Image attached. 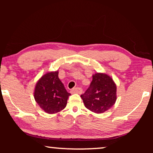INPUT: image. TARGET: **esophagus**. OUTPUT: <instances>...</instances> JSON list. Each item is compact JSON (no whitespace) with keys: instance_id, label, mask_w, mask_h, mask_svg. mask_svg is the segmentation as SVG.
Returning a JSON list of instances; mask_svg holds the SVG:
<instances>
[{"instance_id":"34e87169","label":"esophagus","mask_w":153,"mask_h":153,"mask_svg":"<svg viewBox=\"0 0 153 153\" xmlns=\"http://www.w3.org/2000/svg\"><path fill=\"white\" fill-rule=\"evenodd\" d=\"M82 88H79V87H76L74 88L71 89V93H78V94H80V93L82 92Z\"/></svg>"}]
</instances>
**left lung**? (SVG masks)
<instances>
[{
  "label": "left lung",
  "instance_id": "8db88e82",
  "mask_svg": "<svg viewBox=\"0 0 153 153\" xmlns=\"http://www.w3.org/2000/svg\"><path fill=\"white\" fill-rule=\"evenodd\" d=\"M116 89L115 83L110 76L97 73L93 75L90 86L81 94V98L88 109L96 113H102L115 102Z\"/></svg>",
  "mask_w": 153,
  "mask_h": 153
}]
</instances>
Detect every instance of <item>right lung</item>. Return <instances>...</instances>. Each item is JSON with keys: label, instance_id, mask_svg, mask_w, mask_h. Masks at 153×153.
Segmentation results:
<instances>
[{"label": "right lung", "instance_id": "right-lung-1", "mask_svg": "<svg viewBox=\"0 0 153 153\" xmlns=\"http://www.w3.org/2000/svg\"><path fill=\"white\" fill-rule=\"evenodd\" d=\"M58 76V71L46 74L37 82L35 88L36 102L49 114L63 110L66 107L69 96L71 95L67 92Z\"/></svg>", "mask_w": 153, "mask_h": 153}]
</instances>
